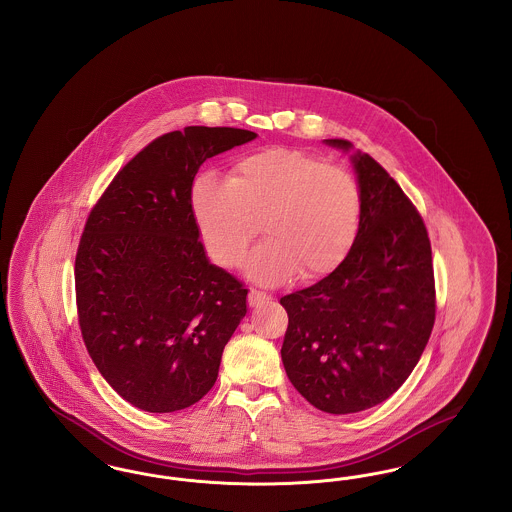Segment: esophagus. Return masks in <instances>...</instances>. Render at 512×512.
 <instances>
[{
  "label": "esophagus",
  "instance_id": "34e87169",
  "mask_svg": "<svg viewBox=\"0 0 512 512\" xmlns=\"http://www.w3.org/2000/svg\"><path fill=\"white\" fill-rule=\"evenodd\" d=\"M268 299H270V295L265 292H259V290H251L249 295H247L249 307H259V305H263V303H268Z\"/></svg>",
  "mask_w": 512,
  "mask_h": 512
}]
</instances>
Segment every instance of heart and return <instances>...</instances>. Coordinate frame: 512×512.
Masks as SVG:
<instances>
[{
	"mask_svg": "<svg viewBox=\"0 0 512 512\" xmlns=\"http://www.w3.org/2000/svg\"><path fill=\"white\" fill-rule=\"evenodd\" d=\"M203 247L224 268L240 267L261 227L268 242L249 274L278 284L299 274L315 280L341 265L357 240L363 194L341 165L297 149H265L236 161L228 182L203 174L192 188Z\"/></svg>",
	"mask_w": 512,
	"mask_h": 512,
	"instance_id": "1",
	"label": "heart"
}]
</instances>
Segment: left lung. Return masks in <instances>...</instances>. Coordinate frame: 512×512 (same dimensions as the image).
<instances>
[{
	"label": "left lung",
	"mask_w": 512,
	"mask_h": 512,
	"mask_svg": "<svg viewBox=\"0 0 512 512\" xmlns=\"http://www.w3.org/2000/svg\"><path fill=\"white\" fill-rule=\"evenodd\" d=\"M349 149L347 140H326ZM363 194L357 240L317 284L280 299L282 363L313 407L370 409L403 386L436 320L432 245L413 201L368 153L353 157Z\"/></svg>",
	"instance_id": "1"
}]
</instances>
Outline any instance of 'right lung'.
<instances>
[{
  "instance_id": "add662e5",
  "label": "right lung",
  "mask_w": 512,
  "mask_h": 512,
  "mask_svg": "<svg viewBox=\"0 0 512 512\" xmlns=\"http://www.w3.org/2000/svg\"><path fill=\"white\" fill-rule=\"evenodd\" d=\"M230 126L155 138L92 207L74 261L84 345L107 384L147 413L192 407L219 376L247 290L209 263L192 213L203 161L255 140Z\"/></svg>"
}]
</instances>
